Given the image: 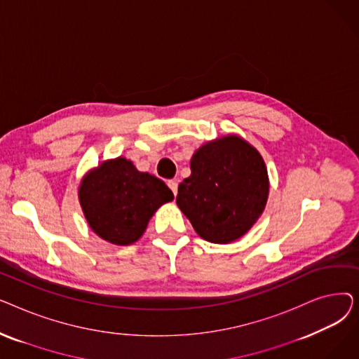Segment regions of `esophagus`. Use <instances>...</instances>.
<instances>
[{
	"instance_id": "34e87169",
	"label": "esophagus",
	"mask_w": 359,
	"mask_h": 359,
	"mask_svg": "<svg viewBox=\"0 0 359 359\" xmlns=\"http://www.w3.org/2000/svg\"><path fill=\"white\" fill-rule=\"evenodd\" d=\"M168 187L170 189H172V192H173V195L176 196L177 195V182L176 180H168Z\"/></svg>"
}]
</instances>
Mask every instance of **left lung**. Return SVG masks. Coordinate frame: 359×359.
Segmentation results:
<instances>
[{
  "label": "left lung",
  "mask_w": 359,
  "mask_h": 359,
  "mask_svg": "<svg viewBox=\"0 0 359 359\" xmlns=\"http://www.w3.org/2000/svg\"><path fill=\"white\" fill-rule=\"evenodd\" d=\"M191 176L179 184L176 202L195 231L225 244L246 234L265 210L269 180L263 158L236 135L202 145Z\"/></svg>",
  "instance_id": "8db88e82"
}]
</instances>
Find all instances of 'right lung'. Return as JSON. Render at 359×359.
<instances>
[{"mask_svg": "<svg viewBox=\"0 0 359 359\" xmlns=\"http://www.w3.org/2000/svg\"><path fill=\"white\" fill-rule=\"evenodd\" d=\"M79 194L91 230L118 246L137 241L153 214L175 198L161 179L138 172L122 157L88 173Z\"/></svg>", "mask_w": 359, "mask_h": 359, "instance_id": "obj_1", "label": "right lung"}]
</instances>
